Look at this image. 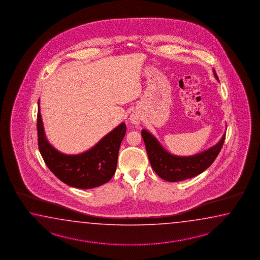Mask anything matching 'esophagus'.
Instances as JSON below:
<instances>
[{"mask_svg": "<svg viewBox=\"0 0 260 260\" xmlns=\"http://www.w3.org/2000/svg\"><path fill=\"white\" fill-rule=\"evenodd\" d=\"M130 122H132L133 124H138L140 122V116L138 113H133L130 115Z\"/></svg>", "mask_w": 260, "mask_h": 260, "instance_id": "1", "label": "esophagus"}]
</instances>
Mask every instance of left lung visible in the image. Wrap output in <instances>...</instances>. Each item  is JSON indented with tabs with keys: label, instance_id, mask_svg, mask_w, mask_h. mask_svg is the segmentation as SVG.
<instances>
[{
	"label": "left lung",
	"instance_id": "1",
	"mask_svg": "<svg viewBox=\"0 0 260 260\" xmlns=\"http://www.w3.org/2000/svg\"><path fill=\"white\" fill-rule=\"evenodd\" d=\"M214 75L218 77L214 70ZM149 160L155 173L169 182H177L196 177L206 170L216 160L224 144L226 134L218 143L205 151L192 156H177L169 153L149 131H141Z\"/></svg>",
	"mask_w": 260,
	"mask_h": 260
}]
</instances>
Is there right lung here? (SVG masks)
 <instances>
[{
	"instance_id": "obj_1",
	"label": "right lung",
	"mask_w": 260,
	"mask_h": 260,
	"mask_svg": "<svg viewBox=\"0 0 260 260\" xmlns=\"http://www.w3.org/2000/svg\"><path fill=\"white\" fill-rule=\"evenodd\" d=\"M37 131L40 152L45 165L55 177L73 188L88 189L105 184L113 177L126 125L122 122L85 152L64 154L55 149L45 137L39 100Z\"/></svg>"
}]
</instances>
